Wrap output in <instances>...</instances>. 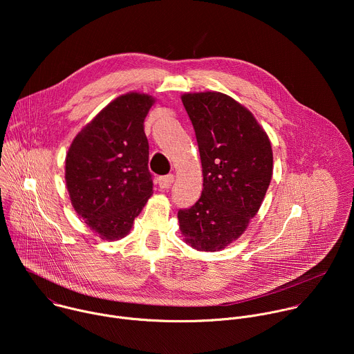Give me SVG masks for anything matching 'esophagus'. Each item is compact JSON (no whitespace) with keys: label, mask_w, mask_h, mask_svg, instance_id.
<instances>
[{"label":"esophagus","mask_w":354,"mask_h":354,"mask_svg":"<svg viewBox=\"0 0 354 354\" xmlns=\"http://www.w3.org/2000/svg\"><path fill=\"white\" fill-rule=\"evenodd\" d=\"M174 180H175V176L172 174H169V175H165V176H160L158 178V185H160L161 189H168V187H171Z\"/></svg>","instance_id":"esophagus-1"}]
</instances>
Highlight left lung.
Instances as JSON below:
<instances>
[{"mask_svg": "<svg viewBox=\"0 0 354 354\" xmlns=\"http://www.w3.org/2000/svg\"><path fill=\"white\" fill-rule=\"evenodd\" d=\"M203 168V192L194 206L179 210L186 243L221 250L238 239L261 209L273 174L270 140L245 106L207 91L182 95Z\"/></svg>", "mask_w": 354, "mask_h": 354, "instance_id": "obj_1", "label": "left lung"}]
</instances>
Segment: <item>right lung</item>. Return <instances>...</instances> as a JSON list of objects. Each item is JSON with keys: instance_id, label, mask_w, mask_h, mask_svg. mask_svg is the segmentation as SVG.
<instances>
[{"instance_id": "1", "label": "right lung", "mask_w": 354, "mask_h": 354, "mask_svg": "<svg viewBox=\"0 0 354 354\" xmlns=\"http://www.w3.org/2000/svg\"><path fill=\"white\" fill-rule=\"evenodd\" d=\"M154 102L140 92L116 97L68 148L66 185L71 205L102 239L126 236L153 194L144 119Z\"/></svg>"}]
</instances>
